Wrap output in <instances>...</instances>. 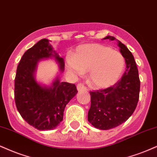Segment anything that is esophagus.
<instances>
[{
    "mask_svg": "<svg viewBox=\"0 0 157 157\" xmlns=\"http://www.w3.org/2000/svg\"><path fill=\"white\" fill-rule=\"evenodd\" d=\"M77 90H78V91L79 92V91H81V90H86V87L84 86V84L80 83V84H78V85H77Z\"/></svg>",
    "mask_w": 157,
    "mask_h": 157,
    "instance_id": "1",
    "label": "esophagus"
}]
</instances>
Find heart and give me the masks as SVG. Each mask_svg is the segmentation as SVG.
<instances>
[{
    "mask_svg": "<svg viewBox=\"0 0 157 157\" xmlns=\"http://www.w3.org/2000/svg\"><path fill=\"white\" fill-rule=\"evenodd\" d=\"M125 61L119 52L99 44L80 46L73 58H68L67 67L75 73L90 71V84L106 88L117 82L124 68Z\"/></svg>",
    "mask_w": 157,
    "mask_h": 157,
    "instance_id": "1",
    "label": "heart"
}]
</instances>
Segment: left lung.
<instances>
[{"label": "left lung", "mask_w": 157, "mask_h": 157, "mask_svg": "<svg viewBox=\"0 0 157 157\" xmlns=\"http://www.w3.org/2000/svg\"><path fill=\"white\" fill-rule=\"evenodd\" d=\"M103 39L113 40L116 38L108 36ZM118 46L126 63V71L121 78L111 87L90 92L88 121L102 130L113 129L127 121L135 111L139 100L140 82L134 57L119 40Z\"/></svg>", "instance_id": "8db88e82"}]
</instances>
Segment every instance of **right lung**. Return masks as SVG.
I'll return each instance as SVG.
<instances>
[{
  "label": "right lung",
  "mask_w": 157,
  "mask_h": 157,
  "mask_svg": "<svg viewBox=\"0 0 157 157\" xmlns=\"http://www.w3.org/2000/svg\"><path fill=\"white\" fill-rule=\"evenodd\" d=\"M54 57L63 71L65 63L52 49L49 40L41 39L21 58L14 79L15 103L21 117L38 130L55 129L63 121L64 110L76 94L75 84L57 78L51 86H42L35 78L37 63Z\"/></svg>",
  "instance_id": "obj_1"
}]
</instances>
